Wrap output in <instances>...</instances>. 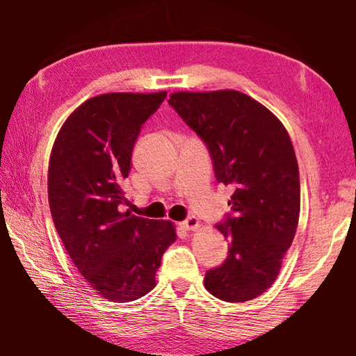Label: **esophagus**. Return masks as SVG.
<instances>
[{
	"mask_svg": "<svg viewBox=\"0 0 356 356\" xmlns=\"http://www.w3.org/2000/svg\"><path fill=\"white\" fill-rule=\"evenodd\" d=\"M180 226H182L185 231H195V229L200 227V220H197L196 216H188V218L180 222Z\"/></svg>",
	"mask_w": 356,
	"mask_h": 356,
	"instance_id": "1",
	"label": "esophagus"
}]
</instances>
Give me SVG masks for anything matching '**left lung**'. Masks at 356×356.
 Wrapping results in <instances>:
<instances>
[{"mask_svg": "<svg viewBox=\"0 0 356 356\" xmlns=\"http://www.w3.org/2000/svg\"><path fill=\"white\" fill-rule=\"evenodd\" d=\"M168 104L206 143L216 180L234 188L231 213L216 225L231 248L204 286L229 303L256 298L275 282L298 225L291 138L272 111L238 91L174 92Z\"/></svg>", "mask_w": 356, "mask_h": 356, "instance_id": "left-lung-1", "label": "left lung"}]
</instances>
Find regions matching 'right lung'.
Segmentation results:
<instances>
[{
  "label": "right lung",
  "mask_w": 356,
  "mask_h": 356,
  "mask_svg": "<svg viewBox=\"0 0 356 356\" xmlns=\"http://www.w3.org/2000/svg\"><path fill=\"white\" fill-rule=\"evenodd\" d=\"M166 92L102 94L70 114L53 144L48 202L72 262L95 292L118 303L155 287L171 221L122 213V180L143 124Z\"/></svg>",
  "instance_id": "right-lung-1"
}]
</instances>
